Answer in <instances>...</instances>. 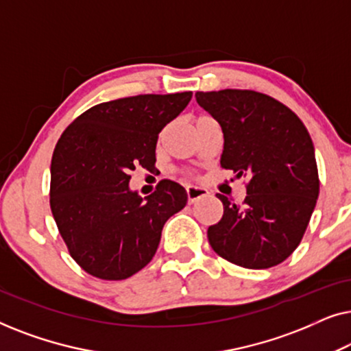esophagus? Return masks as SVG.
<instances>
[{
  "label": "esophagus",
  "mask_w": 351,
  "mask_h": 351,
  "mask_svg": "<svg viewBox=\"0 0 351 351\" xmlns=\"http://www.w3.org/2000/svg\"><path fill=\"white\" fill-rule=\"evenodd\" d=\"M209 191L203 189V186H195V185H190L186 186V199H189L190 204L196 203V201L204 198V196H208Z\"/></svg>",
  "instance_id": "34e87169"
}]
</instances>
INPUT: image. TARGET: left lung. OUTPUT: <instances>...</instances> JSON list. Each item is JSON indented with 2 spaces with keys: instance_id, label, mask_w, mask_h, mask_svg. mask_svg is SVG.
Returning <instances> with one entry per match:
<instances>
[{
  "instance_id": "left-lung-1",
  "label": "left lung",
  "mask_w": 351,
  "mask_h": 351,
  "mask_svg": "<svg viewBox=\"0 0 351 351\" xmlns=\"http://www.w3.org/2000/svg\"><path fill=\"white\" fill-rule=\"evenodd\" d=\"M195 97L222 128L220 166L247 179L243 204L217 193L223 215L208 228L210 247L234 265L275 267L299 246L319 195L310 134L291 108L256 90Z\"/></svg>"
}]
</instances>
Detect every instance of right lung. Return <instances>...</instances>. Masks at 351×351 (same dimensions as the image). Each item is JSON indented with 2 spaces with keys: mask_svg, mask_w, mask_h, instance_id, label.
I'll list each match as a JSON object with an SVG mask.
<instances>
[{
  "mask_svg": "<svg viewBox=\"0 0 351 351\" xmlns=\"http://www.w3.org/2000/svg\"><path fill=\"white\" fill-rule=\"evenodd\" d=\"M191 93L143 94L104 102L62 134L51 161V210L75 262L100 280H126L155 256L167 219L186 191L161 180L138 196L131 171H152L161 129L180 114Z\"/></svg>",
  "mask_w": 351,
  "mask_h": 351,
  "instance_id": "right-lung-1",
  "label": "right lung"
}]
</instances>
